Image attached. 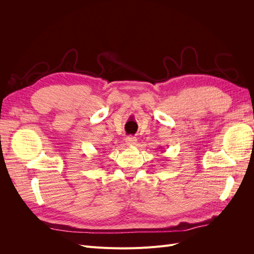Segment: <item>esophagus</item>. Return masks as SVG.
I'll list each match as a JSON object with an SVG mask.
<instances>
[{
  "label": "esophagus",
  "mask_w": 254,
  "mask_h": 254,
  "mask_svg": "<svg viewBox=\"0 0 254 254\" xmlns=\"http://www.w3.org/2000/svg\"><path fill=\"white\" fill-rule=\"evenodd\" d=\"M126 144L127 145H129V146H133V145H135V143H136V137H134V136H131V135H130V136H127L126 137Z\"/></svg>",
  "instance_id": "obj_1"
}]
</instances>
